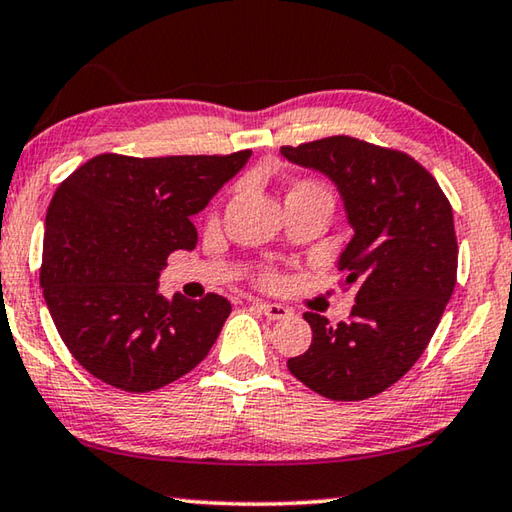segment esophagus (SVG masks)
Listing matches in <instances>:
<instances>
[{"mask_svg": "<svg viewBox=\"0 0 512 512\" xmlns=\"http://www.w3.org/2000/svg\"><path fill=\"white\" fill-rule=\"evenodd\" d=\"M253 307L259 311V314H264L268 320H284L291 316V309L282 307V305H275V302H253Z\"/></svg>", "mask_w": 512, "mask_h": 512, "instance_id": "34e87169", "label": "esophagus"}]
</instances>
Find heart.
<instances>
[{"label": "heart", "instance_id": "heart-1", "mask_svg": "<svg viewBox=\"0 0 512 512\" xmlns=\"http://www.w3.org/2000/svg\"><path fill=\"white\" fill-rule=\"evenodd\" d=\"M287 196H320V198H327V201H332V196H329L327 189L320 183H316V180H298V183L291 185ZM268 280L273 282V277H268Z\"/></svg>", "mask_w": 512, "mask_h": 512}]
</instances>
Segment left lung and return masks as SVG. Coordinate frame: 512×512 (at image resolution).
Returning <instances> with one entry per match:
<instances>
[{
  "instance_id": "obj_1",
  "label": "left lung",
  "mask_w": 512,
  "mask_h": 512,
  "mask_svg": "<svg viewBox=\"0 0 512 512\" xmlns=\"http://www.w3.org/2000/svg\"><path fill=\"white\" fill-rule=\"evenodd\" d=\"M343 198L354 237L339 268L357 287L345 323L307 311L311 345L287 361L291 375L334 402L384 393L427 348L452 298L458 268L454 214L436 178L411 155L348 135L282 146Z\"/></svg>"
}]
</instances>
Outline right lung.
Segmentation results:
<instances>
[{
  "label": "right lung",
  "instance_id": "add662e5",
  "mask_svg": "<svg viewBox=\"0 0 512 512\" xmlns=\"http://www.w3.org/2000/svg\"><path fill=\"white\" fill-rule=\"evenodd\" d=\"M230 155L131 158L103 153L58 185L45 219L40 287L81 366L128 393L187 375L219 336L230 302L164 298L173 250L196 248L192 216L244 167Z\"/></svg>",
  "mask_w": 512,
  "mask_h": 512
}]
</instances>
